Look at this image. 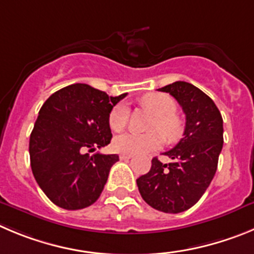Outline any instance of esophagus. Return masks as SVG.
<instances>
[{
	"mask_svg": "<svg viewBox=\"0 0 254 254\" xmlns=\"http://www.w3.org/2000/svg\"><path fill=\"white\" fill-rule=\"evenodd\" d=\"M132 157H133V155H131V153H122V155H120L121 160H129Z\"/></svg>",
	"mask_w": 254,
	"mask_h": 254,
	"instance_id": "esophagus-1",
	"label": "esophagus"
}]
</instances>
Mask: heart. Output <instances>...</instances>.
Returning a JSON list of instances; mask_svg holds the SVG:
<instances>
[{
  "label": "heart",
  "instance_id": "b5f03b06",
  "mask_svg": "<svg viewBox=\"0 0 254 254\" xmlns=\"http://www.w3.org/2000/svg\"><path fill=\"white\" fill-rule=\"evenodd\" d=\"M142 103L156 115L152 123V129H159L169 141H175L181 132V126L178 118L174 116L176 104L167 94L151 93L142 98ZM128 107L126 103H118L109 113V126L115 131H121L128 122ZM159 131L148 133L126 132L120 134L113 141V147L118 152L125 153H146L159 150L164 145V136Z\"/></svg>",
  "mask_w": 254,
  "mask_h": 254
}]
</instances>
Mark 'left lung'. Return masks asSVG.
Returning a JSON list of instances; mask_svg holds the SVG:
<instances>
[{"label":"left lung","mask_w":254,"mask_h":254,"mask_svg":"<svg viewBox=\"0 0 254 254\" xmlns=\"http://www.w3.org/2000/svg\"><path fill=\"white\" fill-rule=\"evenodd\" d=\"M159 90L170 93L183 108L184 137L164 153L171 162L153 157L150 171L137 179V186L153 209L178 214L199 201L215 175L223 148V118L213 99L190 83L175 81Z\"/></svg>","instance_id":"1"}]
</instances>
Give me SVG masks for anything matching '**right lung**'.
Instances as JSON below:
<instances>
[{"label":"right lung","mask_w":254,"mask_h":254,"mask_svg":"<svg viewBox=\"0 0 254 254\" xmlns=\"http://www.w3.org/2000/svg\"><path fill=\"white\" fill-rule=\"evenodd\" d=\"M127 93L109 97L88 84H71L51 94L30 134L32 174L46 196L78 210L101 196L118 155H89L111 142L109 113Z\"/></svg>","instance_id":"add662e5"}]
</instances>
